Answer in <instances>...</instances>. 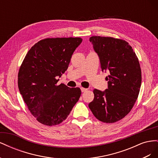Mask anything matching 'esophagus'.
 Here are the masks:
<instances>
[{
  "instance_id": "esophagus-1",
  "label": "esophagus",
  "mask_w": 158,
  "mask_h": 158,
  "mask_svg": "<svg viewBox=\"0 0 158 158\" xmlns=\"http://www.w3.org/2000/svg\"><path fill=\"white\" fill-rule=\"evenodd\" d=\"M81 89V91H82V92H85V91H87L88 90V89H86V88H80Z\"/></svg>"
}]
</instances>
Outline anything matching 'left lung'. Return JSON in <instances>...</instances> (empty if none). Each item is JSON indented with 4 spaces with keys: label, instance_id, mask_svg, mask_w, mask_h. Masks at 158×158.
Here are the masks:
<instances>
[{
    "label": "left lung",
    "instance_id": "8db88e82",
    "mask_svg": "<svg viewBox=\"0 0 158 158\" xmlns=\"http://www.w3.org/2000/svg\"><path fill=\"white\" fill-rule=\"evenodd\" d=\"M89 41L99 58L108 88L103 92L95 89L94 99L88 106L100 121L113 123L131 111L139 94L141 69L132 47L125 40L111 37L92 36Z\"/></svg>",
    "mask_w": 158,
    "mask_h": 158
}]
</instances>
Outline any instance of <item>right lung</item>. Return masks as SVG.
Listing matches in <instances>:
<instances>
[{
    "label": "right lung",
    "mask_w": 158,
    "mask_h": 158,
    "mask_svg": "<svg viewBox=\"0 0 158 158\" xmlns=\"http://www.w3.org/2000/svg\"><path fill=\"white\" fill-rule=\"evenodd\" d=\"M82 41L80 37L46 38L31 47L22 62L18 88L28 109L43 125L61 123L78 101L79 88L56 84Z\"/></svg>",
    "instance_id": "1"
}]
</instances>
